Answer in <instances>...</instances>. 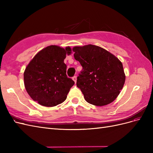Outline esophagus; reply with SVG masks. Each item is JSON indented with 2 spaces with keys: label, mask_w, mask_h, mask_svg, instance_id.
<instances>
[{
  "label": "esophagus",
  "mask_w": 153,
  "mask_h": 153,
  "mask_svg": "<svg viewBox=\"0 0 153 153\" xmlns=\"http://www.w3.org/2000/svg\"><path fill=\"white\" fill-rule=\"evenodd\" d=\"M72 78H73V81L75 82V83H76V76H74Z\"/></svg>",
  "instance_id": "esophagus-1"
}]
</instances>
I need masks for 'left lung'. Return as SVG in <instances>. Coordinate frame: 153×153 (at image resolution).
I'll return each mask as SVG.
<instances>
[{
    "label": "left lung",
    "instance_id": "obj_1",
    "mask_svg": "<svg viewBox=\"0 0 153 153\" xmlns=\"http://www.w3.org/2000/svg\"><path fill=\"white\" fill-rule=\"evenodd\" d=\"M74 57L83 68L76 86L87 102L104 106L117 98L126 76L122 62L114 55L98 46L87 45L73 48Z\"/></svg>",
    "mask_w": 153,
    "mask_h": 153
}]
</instances>
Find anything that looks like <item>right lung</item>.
<instances>
[{
	"mask_svg": "<svg viewBox=\"0 0 153 153\" xmlns=\"http://www.w3.org/2000/svg\"><path fill=\"white\" fill-rule=\"evenodd\" d=\"M71 53L69 47L50 45L37 53L24 73V85L30 98L44 106H56L66 100L75 82L66 75L64 62Z\"/></svg>",
	"mask_w": 153,
	"mask_h": 153,
	"instance_id": "1",
	"label": "right lung"
}]
</instances>
